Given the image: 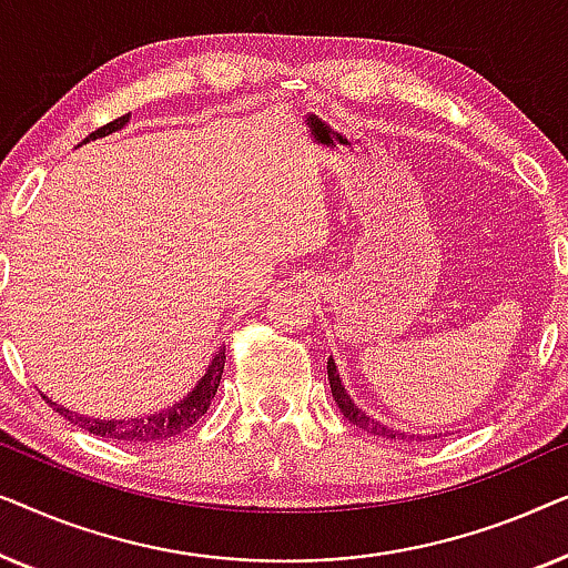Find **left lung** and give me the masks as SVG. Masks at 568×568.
Instances as JSON below:
<instances>
[{"instance_id": "1", "label": "left lung", "mask_w": 568, "mask_h": 568, "mask_svg": "<svg viewBox=\"0 0 568 568\" xmlns=\"http://www.w3.org/2000/svg\"><path fill=\"white\" fill-rule=\"evenodd\" d=\"M328 379H331V393H333V400H336V406L341 408V414H344L348 422L359 426V429L375 434V437H385V439H414V434H406L400 429H393V426H387L383 422H375V418L364 414V410L356 406L352 400V395L346 393L344 383H341V375L336 369V362L328 359ZM418 439H426V437H418ZM434 439H437V434H434Z\"/></svg>"}]
</instances>
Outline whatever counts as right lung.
I'll return each mask as SVG.
<instances>
[{"label": "right lung", "instance_id": "right-lung-1", "mask_svg": "<svg viewBox=\"0 0 568 568\" xmlns=\"http://www.w3.org/2000/svg\"><path fill=\"white\" fill-rule=\"evenodd\" d=\"M126 123H129V113L121 115V119L111 121V123H105V126H100L98 131H92L90 136H84L82 144L92 142V139L113 134V131L123 129ZM222 372H224V348H220V352L214 354V359H212V364H209V369L204 372V377L199 379V385L193 387V390L185 395L183 400H178L175 406H168L165 410H158V414H150V416H142V418H90V416L74 414V410L59 406V403L49 400L45 395H43V398L53 410H57L59 416L69 418V422L82 426L84 432L95 434V437L121 439V442H139V445H142V442L168 439V437H175V434H181L185 429H191V426L206 414L209 406H212L216 387H220Z\"/></svg>", "mask_w": 568, "mask_h": 568}]
</instances>
